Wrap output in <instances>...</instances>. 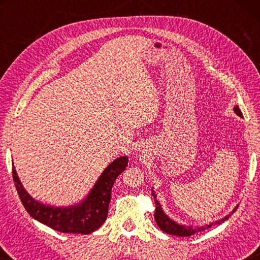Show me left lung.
Segmentation results:
<instances>
[{"label":"left lung","instance_id":"8db88e82","mask_svg":"<svg viewBox=\"0 0 260 260\" xmlns=\"http://www.w3.org/2000/svg\"><path fill=\"white\" fill-rule=\"evenodd\" d=\"M234 111L237 114V116L242 117V112L241 110L239 109V107H234ZM151 195L153 196V199H155V204H156V211H155V220L157 222L158 227L160 228L162 232H165L166 234H170V235H175V236H190L196 234V233L199 232H203L205 230H208V228L212 227L213 225H220V223H222L223 221H226V220L230 218V215H227V217L217 220V221L214 222H211L210 225H204V226H200V227H195L193 228L192 226H183V225H179L175 221H173L172 219H170L167 215L164 213V211H162L161 206L159 204V202L157 201L156 199V195H155V191L152 190ZM237 208H235L233 210V212L236 210Z\"/></svg>","mask_w":260,"mask_h":260}]
</instances>
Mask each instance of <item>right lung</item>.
<instances>
[{"mask_svg": "<svg viewBox=\"0 0 260 260\" xmlns=\"http://www.w3.org/2000/svg\"><path fill=\"white\" fill-rule=\"evenodd\" d=\"M127 162L128 158L126 156L113 160L103 171L86 199L81 203L67 208H55L35 201L25 190L15 166H12V178L21 203L30 217L57 232L89 234L99 230L107 220L112 186L118 175L125 171Z\"/></svg>", "mask_w": 260, "mask_h": 260, "instance_id": "obj_1", "label": "right lung"}]
</instances>
